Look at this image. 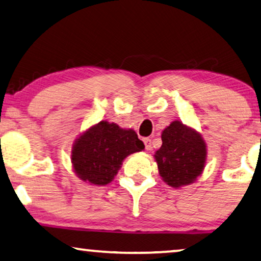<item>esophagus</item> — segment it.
Listing matches in <instances>:
<instances>
[{
  "mask_svg": "<svg viewBox=\"0 0 261 261\" xmlns=\"http://www.w3.org/2000/svg\"><path fill=\"white\" fill-rule=\"evenodd\" d=\"M144 144H145V148L147 149V151H151V149H152V142H151V139L145 138V139H144Z\"/></svg>",
  "mask_w": 261,
  "mask_h": 261,
  "instance_id": "esophagus-1",
  "label": "esophagus"
}]
</instances>
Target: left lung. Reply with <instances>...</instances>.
<instances>
[{
  "instance_id": "left-lung-1",
  "label": "left lung",
  "mask_w": 261,
  "mask_h": 261,
  "mask_svg": "<svg viewBox=\"0 0 261 261\" xmlns=\"http://www.w3.org/2000/svg\"><path fill=\"white\" fill-rule=\"evenodd\" d=\"M162 147L153 155L162 179L174 189L195 183L204 170L208 155L202 135L176 120L162 132Z\"/></svg>"
}]
</instances>
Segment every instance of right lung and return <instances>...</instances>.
<instances>
[{
	"instance_id": "obj_1",
	"label": "right lung",
	"mask_w": 261,
	"mask_h": 261,
	"mask_svg": "<svg viewBox=\"0 0 261 261\" xmlns=\"http://www.w3.org/2000/svg\"><path fill=\"white\" fill-rule=\"evenodd\" d=\"M144 148L134 129L101 121L74 140L71 151L73 172L90 185H107L115 178L128 155Z\"/></svg>"
}]
</instances>
